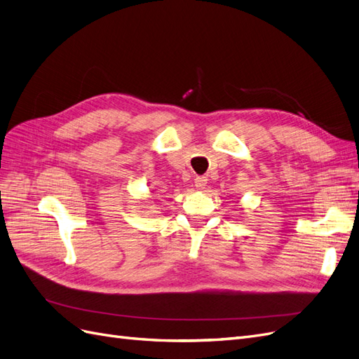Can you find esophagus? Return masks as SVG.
Instances as JSON below:
<instances>
[{
	"instance_id": "34e87169",
	"label": "esophagus",
	"mask_w": 359,
	"mask_h": 359,
	"mask_svg": "<svg viewBox=\"0 0 359 359\" xmlns=\"http://www.w3.org/2000/svg\"><path fill=\"white\" fill-rule=\"evenodd\" d=\"M206 181H208V180H206L205 177H196V178H194V187H196L198 190L205 189Z\"/></svg>"
}]
</instances>
